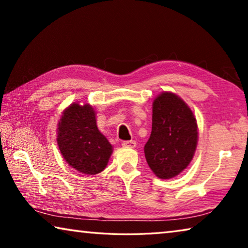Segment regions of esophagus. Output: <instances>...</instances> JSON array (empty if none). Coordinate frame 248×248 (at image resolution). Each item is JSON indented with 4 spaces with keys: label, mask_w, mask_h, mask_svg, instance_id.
Listing matches in <instances>:
<instances>
[{
    "label": "esophagus",
    "mask_w": 248,
    "mask_h": 248,
    "mask_svg": "<svg viewBox=\"0 0 248 248\" xmlns=\"http://www.w3.org/2000/svg\"><path fill=\"white\" fill-rule=\"evenodd\" d=\"M123 146H124V148H134V146L137 145L136 141L133 140H128V141H123Z\"/></svg>",
    "instance_id": "34e87169"
}]
</instances>
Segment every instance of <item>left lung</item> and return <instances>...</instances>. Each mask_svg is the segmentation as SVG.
Wrapping results in <instances>:
<instances>
[{
    "mask_svg": "<svg viewBox=\"0 0 248 248\" xmlns=\"http://www.w3.org/2000/svg\"><path fill=\"white\" fill-rule=\"evenodd\" d=\"M197 129L194 114L177 95L165 92L155 98L152 131L144 154L157 177H175L189 165L198 140Z\"/></svg>",
    "mask_w": 248,
    "mask_h": 248,
    "instance_id": "1",
    "label": "left lung"
}]
</instances>
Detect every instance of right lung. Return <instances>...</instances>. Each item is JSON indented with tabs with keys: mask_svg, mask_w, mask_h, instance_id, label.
Returning a JSON list of instances; mask_svg holds the SVG:
<instances>
[{
	"mask_svg": "<svg viewBox=\"0 0 248 248\" xmlns=\"http://www.w3.org/2000/svg\"><path fill=\"white\" fill-rule=\"evenodd\" d=\"M58 145L65 161L78 171L95 175L104 170L112 146L96 125L95 111L90 105L72 104L58 125Z\"/></svg>",
	"mask_w": 248,
	"mask_h": 248,
	"instance_id": "add662e5",
	"label": "right lung"
}]
</instances>
